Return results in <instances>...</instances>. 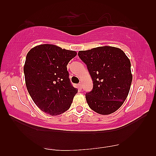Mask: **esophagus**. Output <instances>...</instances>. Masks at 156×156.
I'll return each instance as SVG.
<instances>
[{"mask_svg":"<svg viewBox=\"0 0 156 156\" xmlns=\"http://www.w3.org/2000/svg\"><path fill=\"white\" fill-rule=\"evenodd\" d=\"M78 87H79V88H82V86L81 83H79V84H78Z\"/></svg>","mask_w":156,"mask_h":156,"instance_id":"esophagus-1","label":"esophagus"}]
</instances>
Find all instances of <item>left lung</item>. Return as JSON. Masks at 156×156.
Here are the masks:
<instances>
[{"instance_id":"8db88e82","label":"left lung","mask_w":156,"mask_h":156,"mask_svg":"<svg viewBox=\"0 0 156 156\" xmlns=\"http://www.w3.org/2000/svg\"><path fill=\"white\" fill-rule=\"evenodd\" d=\"M78 55L93 81L92 90L85 94L89 107L101 115L118 110L127 97L133 78L127 56L111 46L80 51Z\"/></svg>"}]
</instances>
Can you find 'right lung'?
Listing matches in <instances>:
<instances>
[{
  "label": "right lung",
  "mask_w": 156,
  "mask_h": 156,
  "mask_svg": "<svg viewBox=\"0 0 156 156\" xmlns=\"http://www.w3.org/2000/svg\"><path fill=\"white\" fill-rule=\"evenodd\" d=\"M76 54L50 44L36 46L27 54L23 68L26 87L35 105L45 113L58 115L70 107L78 89L69 80L67 65Z\"/></svg>",
  "instance_id": "add662e5"
}]
</instances>
